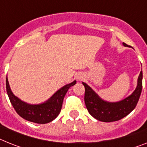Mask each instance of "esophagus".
I'll return each instance as SVG.
<instances>
[{"label": "esophagus", "instance_id": "obj_1", "mask_svg": "<svg viewBox=\"0 0 147 147\" xmlns=\"http://www.w3.org/2000/svg\"><path fill=\"white\" fill-rule=\"evenodd\" d=\"M84 78H85V76H84V75L82 74H77V76H76V80L79 81L82 80H83Z\"/></svg>", "mask_w": 147, "mask_h": 147}]
</instances>
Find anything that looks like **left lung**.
Masks as SVG:
<instances>
[{
  "instance_id": "left-lung-1",
  "label": "left lung",
  "mask_w": 147,
  "mask_h": 147,
  "mask_svg": "<svg viewBox=\"0 0 147 147\" xmlns=\"http://www.w3.org/2000/svg\"><path fill=\"white\" fill-rule=\"evenodd\" d=\"M124 47H128L125 43ZM143 72L138 78V85L131 94L117 102L103 100L89 86L82 82L85 87V104L88 113L97 120L104 122L118 121L128 115L134 110L140 98L142 91Z\"/></svg>"
}]
</instances>
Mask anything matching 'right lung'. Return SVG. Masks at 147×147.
<instances>
[{
	"label": "right lung",
	"instance_id": "add662e5",
	"mask_svg": "<svg viewBox=\"0 0 147 147\" xmlns=\"http://www.w3.org/2000/svg\"><path fill=\"white\" fill-rule=\"evenodd\" d=\"M76 82V81L74 80L65 85L45 102L38 104H28L16 96L11 91L7 77L6 79V87L11 104L22 118L37 124H46L52 122L59 116L67 92L71 86H74Z\"/></svg>",
	"mask_w": 147,
	"mask_h": 147
}]
</instances>
